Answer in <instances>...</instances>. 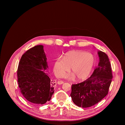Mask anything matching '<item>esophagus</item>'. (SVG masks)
I'll return each instance as SVG.
<instances>
[{
  "label": "esophagus",
  "mask_w": 125,
  "mask_h": 125,
  "mask_svg": "<svg viewBox=\"0 0 125 125\" xmlns=\"http://www.w3.org/2000/svg\"><path fill=\"white\" fill-rule=\"evenodd\" d=\"M63 83H64V82H63V81H59L57 82V83H58V84H63Z\"/></svg>",
  "instance_id": "esophagus-1"
}]
</instances>
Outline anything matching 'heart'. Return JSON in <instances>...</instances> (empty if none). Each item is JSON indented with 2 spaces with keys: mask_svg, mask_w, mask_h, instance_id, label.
<instances>
[{
  "mask_svg": "<svg viewBox=\"0 0 125 125\" xmlns=\"http://www.w3.org/2000/svg\"><path fill=\"white\" fill-rule=\"evenodd\" d=\"M95 59L90 53L81 50L70 51L67 52L63 58H57L53 64V70L58 77L62 76L71 69L73 74L65 76L68 79L83 80L90 75L94 66Z\"/></svg>",
  "mask_w": 125,
  "mask_h": 125,
  "instance_id": "heart-1",
  "label": "heart"
}]
</instances>
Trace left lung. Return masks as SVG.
I'll use <instances>...</instances> for the list:
<instances>
[{
	"mask_svg": "<svg viewBox=\"0 0 125 125\" xmlns=\"http://www.w3.org/2000/svg\"><path fill=\"white\" fill-rule=\"evenodd\" d=\"M99 61L92 75L82 83L72 84L70 96L74 104L87 108L100 101L108 94L112 82L111 64L104 52H97Z\"/></svg>",
	"mask_w": 125,
	"mask_h": 125,
	"instance_id": "1",
	"label": "left lung"
}]
</instances>
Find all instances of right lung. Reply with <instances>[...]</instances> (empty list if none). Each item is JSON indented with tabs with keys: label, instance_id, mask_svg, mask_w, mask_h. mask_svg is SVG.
<instances>
[{
	"label": "right lung",
	"instance_id": "1",
	"mask_svg": "<svg viewBox=\"0 0 125 125\" xmlns=\"http://www.w3.org/2000/svg\"><path fill=\"white\" fill-rule=\"evenodd\" d=\"M47 58L42 45L27 50L22 55L17 70L21 93L29 102L43 104L54 94L55 81L50 79Z\"/></svg>",
	"mask_w": 125,
	"mask_h": 125
}]
</instances>
